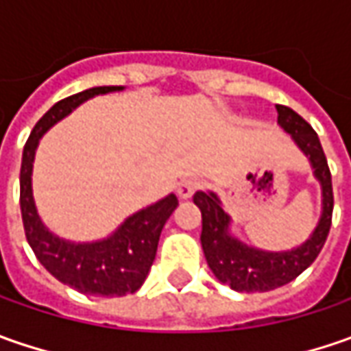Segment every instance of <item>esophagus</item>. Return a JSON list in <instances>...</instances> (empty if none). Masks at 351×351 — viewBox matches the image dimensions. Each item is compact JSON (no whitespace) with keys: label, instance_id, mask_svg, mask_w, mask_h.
Segmentation results:
<instances>
[{"label":"esophagus","instance_id":"1","mask_svg":"<svg viewBox=\"0 0 351 351\" xmlns=\"http://www.w3.org/2000/svg\"><path fill=\"white\" fill-rule=\"evenodd\" d=\"M201 189V182L199 180H183L180 185H178V195L182 197V199H189V197H193L195 191Z\"/></svg>","mask_w":351,"mask_h":351}]
</instances>
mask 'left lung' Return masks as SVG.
I'll list each match as a JSON object with an SVG mask.
<instances>
[{"label": "left lung", "mask_w": 351, "mask_h": 351, "mask_svg": "<svg viewBox=\"0 0 351 351\" xmlns=\"http://www.w3.org/2000/svg\"><path fill=\"white\" fill-rule=\"evenodd\" d=\"M277 123L289 132L293 142L308 158L322 189V213L308 240L285 252H267L248 246L230 234V217L224 213L217 193L197 191L193 195V203L201 209V246L210 271L221 283L240 293H263L293 281L317 260L330 232L334 209L332 176L318 134L303 117L285 105H277Z\"/></svg>", "instance_id": "left-lung-1"}]
</instances>
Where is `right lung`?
Wrapping results in <instances>:
<instances>
[{"label": "right lung", "instance_id": "add662e5", "mask_svg": "<svg viewBox=\"0 0 351 351\" xmlns=\"http://www.w3.org/2000/svg\"><path fill=\"white\" fill-rule=\"evenodd\" d=\"M123 86H101L80 91L52 105L34 125L21 160V217L25 236L36 260L64 285L84 295L123 297L141 289L158 250V240L178 197L169 193L158 203L130 215L115 232L95 242H70L52 234L43 224L33 199V162L38 141L52 125L70 115L77 105L95 95L121 91Z\"/></svg>", "mask_w": 351, "mask_h": 351}]
</instances>
